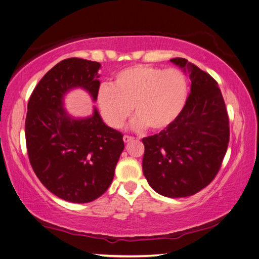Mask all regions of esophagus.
Wrapping results in <instances>:
<instances>
[{
	"instance_id": "obj_1",
	"label": "esophagus",
	"mask_w": 259,
	"mask_h": 259,
	"mask_svg": "<svg viewBox=\"0 0 259 259\" xmlns=\"http://www.w3.org/2000/svg\"><path fill=\"white\" fill-rule=\"evenodd\" d=\"M123 141H124V143H129V142H133L134 141V137L131 136H123Z\"/></svg>"
}]
</instances>
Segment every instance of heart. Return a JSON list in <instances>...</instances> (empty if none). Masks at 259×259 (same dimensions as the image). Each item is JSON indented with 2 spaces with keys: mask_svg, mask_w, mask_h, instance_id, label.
Returning a JSON list of instances; mask_svg holds the SVG:
<instances>
[{
  "mask_svg": "<svg viewBox=\"0 0 259 259\" xmlns=\"http://www.w3.org/2000/svg\"><path fill=\"white\" fill-rule=\"evenodd\" d=\"M187 95L186 76L179 69L136 65L118 72L111 86H100L96 103L110 128H122L133 108L131 128L160 131L179 116Z\"/></svg>",
  "mask_w": 259,
  "mask_h": 259,
  "instance_id": "obj_1",
  "label": "heart"
}]
</instances>
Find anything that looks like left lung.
<instances>
[{"mask_svg":"<svg viewBox=\"0 0 259 259\" xmlns=\"http://www.w3.org/2000/svg\"><path fill=\"white\" fill-rule=\"evenodd\" d=\"M171 63L190 73L191 93L175 122L143 138V173L152 190L185 198L208 186L228 149L229 118L218 82L184 58Z\"/></svg>","mask_w":259,"mask_h":259,"instance_id":"8db88e82","label":"left lung"}]
</instances>
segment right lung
Returning <instances> with one entry per match:
<instances>
[{
  "instance_id": "add662e5",
  "label": "right lung",
  "mask_w": 259,
  "mask_h": 259,
  "mask_svg": "<svg viewBox=\"0 0 259 259\" xmlns=\"http://www.w3.org/2000/svg\"><path fill=\"white\" fill-rule=\"evenodd\" d=\"M101 64L80 58L61 60L34 87L28 103L25 141L40 183L58 198L74 203L98 199L110 186L124 149L123 135L105 124L99 111L69 116L64 96L82 88L96 101Z\"/></svg>"
}]
</instances>
